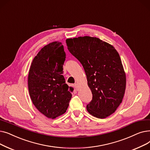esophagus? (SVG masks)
Instances as JSON below:
<instances>
[{
  "label": "esophagus",
  "instance_id": "obj_1",
  "mask_svg": "<svg viewBox=\"0 0 150 150\" xmlns=\"http://www.w3.org/2000/svg\"><path fill=\"white\" fill-rule=\"evenodd\" d=\"M74 86V88L76 89V90L78 91V90H79V88H78V84L77 83H75Z\"/></svg>",
  "mask_w": 150,
  "mask_h": 150
}]
</instances>
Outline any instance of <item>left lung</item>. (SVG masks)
Returning a JSON list of instances; mask_svg holds the SVG:
<instances>
[{"mask_svg":"<svg viewBox=\"0 0 150 150\" xmlns=\"http://www.w3.org/2000/svg\"><path fill=\"white\" fill-rule=\"evenodd\" d=\"M66 42L87 76L93 95L87 111L98 118L110 115L122 102L126 88V74L117 50L98 38L88 36L68 38Z\"/></svg>","mask_w":150,"mask_h":150,"instance_id":"1","label":"left lung"}]
</instances>
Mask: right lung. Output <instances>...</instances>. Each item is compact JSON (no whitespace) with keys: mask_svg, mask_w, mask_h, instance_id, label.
<instances>
[{"mask_svg":"<svg viewBox=\"0 0 150 150\" xmlns=\"http://www.w3.org/2000/svg\"><path fill=\"white\" fill-rule=\"evenodd\" d=\"M66 54L62 42L54 41L42 47L35 57L28 76V87L34 105L49 118L65 113L72 87L62 75Z\"/></svg>","mask_w":150,"mask_h":150,"instance_id":"obj_1","label":"right lung"}]
</instances>
